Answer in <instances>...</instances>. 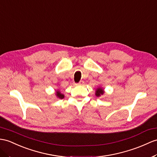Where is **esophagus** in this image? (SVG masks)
<instances>
[{"label":"esophagus","mask_w":157,"mask_h":157,"mask_svg":"<svg viewBox=\"0 0 157 157\" xmlns=\"http://www.w3.org/2000/svg\"><path fill=\"white\" fill-rule=\"evenodd\" d=\"M83 83H84V82L83 81H80L78 83H77V84H76V85H83Z\"/></svg>","instance_id":"34e87169"}]
</instances>
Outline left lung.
Wrapping results in <instances>:
<instances>
[{
	"mask_svg": "<svg viewBox=\"0 0 157 157\" xmlns=\"http://www.w3.org/2000/svg\"><path fill=\"white\" fill-rule=\"evenodd\" d=\"M103 93H104V91H103V90L101 89V88H98V89H97V90L96 91V96L100 97L101 94H103Z\"/></svg>",
	"mask_w": 157,
	"mask_h": 157,
	"instance_id": "8db88e82",
	"label": "left lung"
}]
</instances>
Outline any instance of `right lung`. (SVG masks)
<instances>
[{
  "label": "right lung",
  "mask_w": 157,
  "mask_h": 157,
  "mask_svg": "<svg viewBox=\"0 0 157 157\" xmlns=\"http://www.w3.org/2000/svg\"><path fill=\"white\" fill-rule=\"evenodd\" d=\"M56 97H58L59 98H60V99H63L64 98V95L63 94H61L59 91H56Z\"/></svg>",
  "instance_id": "1"
}]
</instances>
